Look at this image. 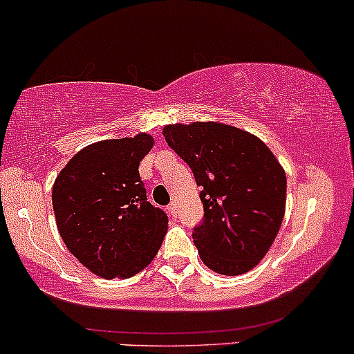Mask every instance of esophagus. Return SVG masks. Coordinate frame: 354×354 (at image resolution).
<instances>
[{"label":"esophagus","mask_w":354,"mask_h":354,"mask_svg":"<svg viewBox=\"0 0 354 354\" xmlns=\"http://www.w3.org/2000/svg\"><path fill=\"white\" fill-rule=\"evenodd\" d=\"M168 213L171 214V216H174V214H176V205H174V203H171V205L168 206Z\"/></svg>","instance_id":"esophagus-1"}]
</instances>
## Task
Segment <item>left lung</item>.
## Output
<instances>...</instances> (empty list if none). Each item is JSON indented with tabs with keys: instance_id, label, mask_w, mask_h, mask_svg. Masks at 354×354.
I'll list each match as a JSON object with an SVG mask.
<instances>
[{
	"instance_id": "1",
	"label": "left lung",
	"mask_w": 354,
	"mask_h": 354,
	"mask_svg": "<svg viewBox=\"0 0 354 354\" xmlns=\"http://www.w3.org/2000/svg\"><path fill=\"white\" fill-rule=\"evenodd\" d=\"M163 136L194 174L205 208L193 239L219 274L248 273L273 245L286 206V174L259 138L234 126L168 124Z\"/></svg>"
}]
</instances>
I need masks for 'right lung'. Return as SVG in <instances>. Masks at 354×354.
Segmentation results:
<instances>
[{"label":"right lung","mask_w":354,"mask_h":354,"mask_svg":"<svg viewBox=\"0 0 354 354\" xmlns=\"http://www.w3.org/2000/svg\"><path fill=\"white\" fill-rule=\"evenodd\" d=\"M153 143L148 133H140L89 145L53 185V211L64 245L101 278H131L163 243L168 216L148 201L138 171Z\"/></svg>","instance_id":"right-lung-1"}]
</instances>
